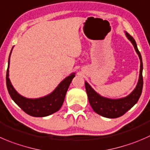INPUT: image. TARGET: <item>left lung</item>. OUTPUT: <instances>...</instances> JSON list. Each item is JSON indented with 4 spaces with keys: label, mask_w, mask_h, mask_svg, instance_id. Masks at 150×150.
<instances>
[{
    "label": "left lung",
    "mask_w": 150,
    "mask_h": 150,
    "mask_svg": "<svg viewBox=\"0 0 150 150\" xmlns=\"http://www.w3.org/2000/svg\"><path fill=\"white\" fill-rule=\"evenodd\" d=\"M127 39L131 42L136 53L140 59V74L139 81L135 89L128 96L120 99H109L100 96L91 87V86L86 81L85 86L88 95V101L94 112L106 118L114 119L124 115L127 110H130L138 102L142 92L143 88V63L141 53L137 47L136 41L128 33L125 32Z\"/></svg>",
    "instance_id": "obj_1"
}]
</instances>
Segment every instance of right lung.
<instances>
[{"mask_svg":"<svg viewBox=\"0 0 150 150\" xmlns=\"http://www.w3.org/2000/svg\"><path fill=\"white\" fill-rule=\"evenodd\" d=\"M10 53V55H11ZM10 56L8 58V65L6 71V86L9 95L14 103L28 115L34 117H44L58 111L62 107L64 100L68 88L75 76L72 73L59 83L56 89L45 97L37 99H29L23 97L17 92L11 85L8 78V67Z\"/></svg>","mask_w":150,"mask_h":150,"instance_id":"1","label":"right lung"}]
</instances>
